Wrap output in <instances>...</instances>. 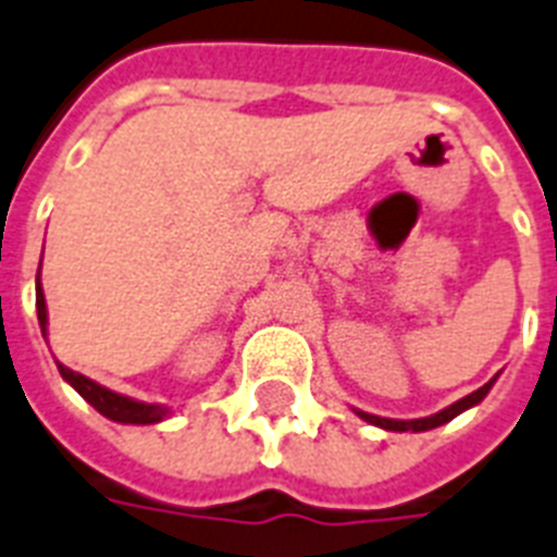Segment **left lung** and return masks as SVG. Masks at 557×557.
I'll use <instances>...</instances> for the list:
<instances>
[{
    "mask_svg": "<svg viewBox=\"0 0 557 557\" xmlns=\"http://www.w3.org/2000/svg\"><path fill=\"white\" fill-rule=\"evenodd\" d=\"M497 379H492L488 384H483L480 389H474L471 396L466 398H459V401H454L450 407H445V410H440V413H433V416H424V419H384V416H372V413H364V410H356L364 422L375 424V428H384V431H398V433H405V431H431V428H440V424L450 422L454 416H459L462 410H468V407H474L480 405L485 396H488V389H492V384Z\"/></svg>",
    "mask_w": 557,
    "mask_h": 557,
    "instance_id": "left-lung-1",
    "label": "left lung"
}]
</instances>
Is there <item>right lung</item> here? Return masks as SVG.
<instances>
[{"mask_svg": "<svg viewBox=\"0 0 557 557\" xmlns=\"http://www.w3.org/2000/svg\"><path fill=\"white\" fill-rule=\"evenodd\" d=\"M37 318H39V330L46 335V326H48V309H46V295H42V286H39V277H37ZM60 375H63L69 384H72L77 393H81L86 401H89L98 413H103L107 419L112 422H121V424H156L161 419H168V407L161 405H147V401H135L129 396H121V393H112L109 387H100L98 381L86 379L81 372L69 370V367L57 364Z\"/></svg>", "mask_w": 557, "mask_h": 557, "instance_id": "obj_1", "label": "right lung"}]
</instances>
